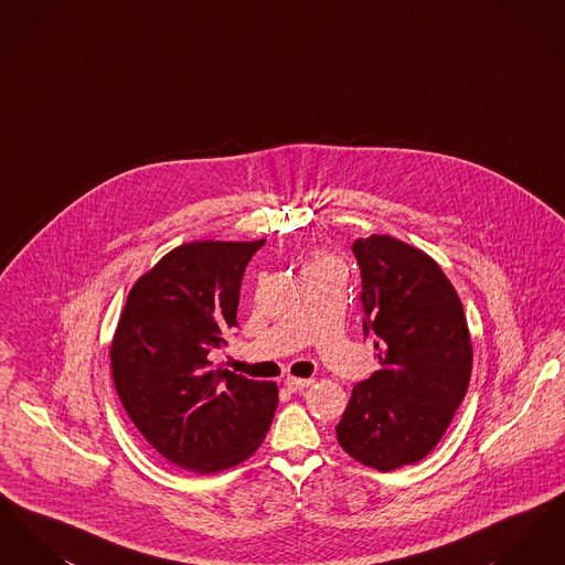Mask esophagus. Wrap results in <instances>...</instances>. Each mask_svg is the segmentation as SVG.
Masks as SVG:
<instances>
[{
    "mask_svg": "<svg viewBox=\"0 0 565 565\" xmlns=\"http://www.w3.org/2000/svg\"><path fill=\"white\" fill-rule=\"evenodd\" d=\"M311 383H313V379H298V376H288V379H286V387H288L290 392H300V390L309 387Z\"/></svg>",
    "mask_w": 565,
    "mask_h": 565,
    "instance_id": "1",
    "label": "esophagus"
}]
</instances>
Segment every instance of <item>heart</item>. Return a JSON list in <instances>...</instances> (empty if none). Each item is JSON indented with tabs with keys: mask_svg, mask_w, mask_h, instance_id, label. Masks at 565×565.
<instances>
[{
	"mask_svg": "<svg viewBox=\"0 0 565 565\" xmlns=\"http://www.w3.org/2000/svg\"><path fill=\"white\" fill-rule=\"evenodd\" d=\"M326 265H334L328 256H316L311 263H309V267L307 269H313V267H326Z\"/></svg>",
	"mask_w": 565,
	"mask_h": 565,
	"instance_id": "1",
	"label": "heart"
}]
</instances>
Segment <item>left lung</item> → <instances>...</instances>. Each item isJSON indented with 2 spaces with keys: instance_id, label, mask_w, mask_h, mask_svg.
Here are the masks:
<instances>
[{
  "instance_id": "1",
  "label": "left lung",
  "mask_w": 565,
  "mask_h": 565,
  "mask_svg": "<svg viewBox=\"0 0 565 565\" xmlns=\"http://www.w3.org/2000/svg\"><path fill=\"white\" fill-rule=\"evenodd\" d=\"M351 249L379 371L353 385L337 438L353 459L390 472L424 459L449 428L472 373L470 332L456 288L428 254L387 235Z\"/></svg>"
}]
</instances>
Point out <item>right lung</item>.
Here are the masks:
<instances>
[{"instance_id": "right-lung-1", "label": "right lung", "mask_w": 565, "mask_h": 565, "mask_svg": "<svg viewBox=\"0 0 565 565\" xmlns=\"http://www.w3.org/2000/svg\"><path fill=\"white\" fill-rule=\"evenodd\" d=\"M260 242H192L135 281L109 348L120 403L171 463L212 475L252 456L277 385L214 369L210 351L237 326L243 273Z\"/></svg>"}]
</instances>
